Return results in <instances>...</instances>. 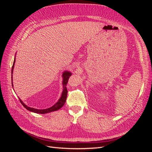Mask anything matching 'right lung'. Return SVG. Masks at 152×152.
<instances>
[{"label": "right lung", "mask_w": 152, "mask_h": 152, "mask_svg": "<svg viewBox=\"0 0 152 152\" xmlns=\"http://www.w3.org/2000/svg\"><path fill=\"white\" fill-rule=\"evenodd\" d=\"M15 60H14L13 65H12V66L11 75L12 74V72H13L14 65H15ZM71 75H72V73L70 72H65L63 73V91L61 96L60 99L58 100V102L56 104H55L54 105H53V107H50V108H47V109H44V110L35 109V108H30V107H27V106L25 105L23 103V102L19 98L20 102H21L22 105L23 106V107L26 110H29V111H30V112L44 114V113H49V112H53V111H56V110H58L59 109H60L63 107V106L64 105V104H65V103L66 102V98H67V93H68V91H67V88H66V84L68 83V81L69 78H70ZM11 80L12 82V75H11Z\"/></svg>", "instance_id": "add662e5"}]
</instances>
